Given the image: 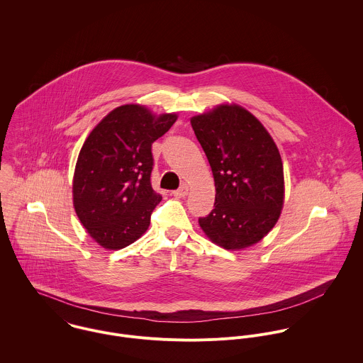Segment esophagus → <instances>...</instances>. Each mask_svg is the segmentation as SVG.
Here are the masks:
<instances>
[{"instance_id":"34e87169","label":"esophagus","mask_w":363,"mask_h":363,"mask_svg":"<svg viewBox=\"0 0 363 363\" xmlns=\"http://www.w3.org/2000/svg\"><path fill=\"white\" fill-rule=\"evenodd\" d=\"M172 194L174 196V197H177V199H182V197H186L187 194H189V186L187 184H183L180 189H177V190H174V191H172Z\"/></svg>"}]
</instances>
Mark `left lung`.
I'll list each match as a JSON object with an SVG mask.
<instances>
[{
    "instance_id": "obj_1",
    "label": "left lung",
    "mask_w": 363,
    "mask_h": 363,
    "mask_svg": "<svg viewBox=\"0 0 363 363\" xmlns=\"http://www.w3.org/2000/svg\"><path fill=\"white\" fill-rule=\"evenodd\" d=\"M212 169L215 204L199 223L226 250L256 245L277 223L284 206L279 151L259 120L238 104H219L191 117Z\"/></svg>"
}]
</instances>
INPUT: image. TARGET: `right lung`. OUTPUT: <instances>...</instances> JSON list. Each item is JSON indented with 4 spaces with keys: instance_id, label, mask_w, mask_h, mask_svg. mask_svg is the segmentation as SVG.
Returning a JSON list of instances; mask_svg holds the SVG:
<instances>
[{
    "instance_id": "add662e5",
    "label": "right lung",
    "mask_w": 363,
    "mask_h": 363,
    "mask_svg": "<svg viewBox=\"0 0 363 363\" xmlns=\"http://www.w3.org/2000/svg\"><path fill=\"white\" fill-rule=\"evenodd\" d=\"M176 120L174 113L155 116L145 106L124 104L84 143L72 182L74 208L104 249H124L147 232L162 200L151 186L152 144Z\"/></svg>"
}]
</instances>
